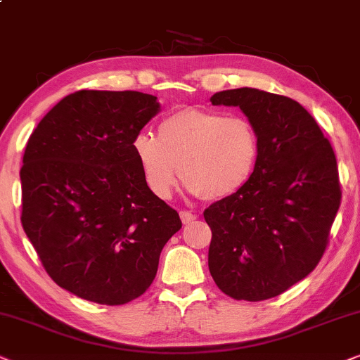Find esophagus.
Wrapping results in <instances>:
<instances>
[{
  "label": "esophagus",
  "instance_id": "obj_1",
  "mask_svg": "<svg viewBox=\"0 0 360 360\" xmlns=\"http://www.w3.org/2000/svg\"><path fill=\"white\" fill-rule=\"evenodd\" d=\"M179 215H181V220H183V224H191L198 219V215L193 212H188V210H181Z\"/></svg>",
  "mask_w": 360,
  "mask_h": 360
}]
</instances>
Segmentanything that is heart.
I'll return each mask as SVG.
<instances>
[{
  "instance_id": "obj_1",
  "label": "heart",
  "mask_w": 360,
  "mask_h": 360,
  "mask_svg": "<svg viewBox=\"0 0 360 360\" xmlns=\"http://www.w3.org/2000/svg\"><path fill=\"white\" fill-rule=\"evenodd\" d=\"M131 148L148 189L160 199L171 195L177 169L191 194L230 198L250 181L260 156L250 120L199 108L169 115L158 127V138L140 133Z\"/></svg>"
}]
</instances>
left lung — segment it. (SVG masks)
I'll return each instance as SVG.
<instances>
[{"label":"left lung","mask_w":360,"mask_h":360,"mask_svg":"<svg viewBox=\"0 0 360 360\" xmlns=\"http://www.w3.org/2000/svg\"><path fill=\"white\" fill-rule=\"evenodd\" d=\"M255 127L260 156L250 181L209 205V271L233 300L285 293L314 270L341 205L338 161L316 120L293 98L258 89L210 97Z\"/></svg>","instance_id":"left-lung-1"}]
</instances>
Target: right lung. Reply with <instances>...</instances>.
<instances>
[{
	"label": "right lung",
	"mask_w": 360,
	"mask_h": 360,
	"mask_svg": "<svg viewBox=\"0 0 360 360\" xmlns=\"http://www.w3.org/2000/svg\"><path fill=\"white\" fill-rule=\"evenodd\" d=\"M160 112L133 90H79L41 120L22 156L21 224L47 275L98 304L150 288L179 214L143 179L131 143Z\"/></svg>",
	"instance_id": "right-lung-1"
}]
</instances>
